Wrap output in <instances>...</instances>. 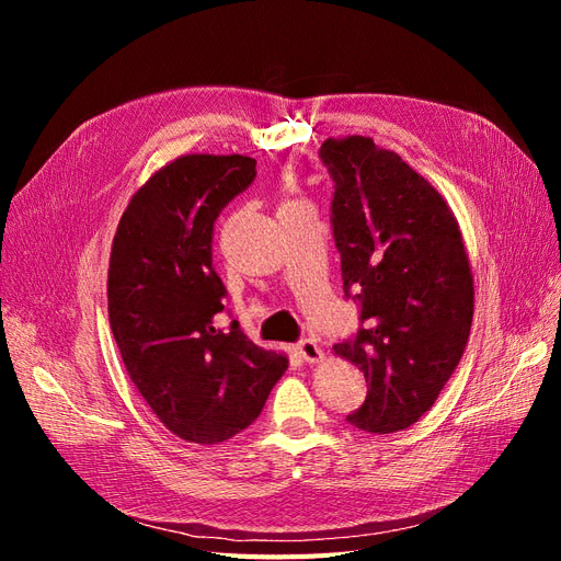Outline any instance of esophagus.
Instances as JSON below:
<instances>
[{"label":"esophagus","instance_id":"esophagus-1","mask_svg":"<svg viewBox=\"0 0 561 561\" xmlns=\"http://www.w3.org/2000/svg\"><path fill=\"white\" fill-rule=\"evenodd\" d=\"M297 353H299V358L309 365H316L322 360V348L313 342V339H304V342H299Z\"/></svg>","mask_w":561,"mask_h":561}]
</instances>
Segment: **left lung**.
<instances>
[{"instance_id": "left-lung-1", "label": "left lung", "mask_w": 561, "mask_h": 561, "mask_svg": "<svg viewBox=\"0 0 561 561\" xmlns=\"http://www.w3.org/2000/svg\"><path fill=\"white\" fill-rule=\"evenodd\" d=\"M320 159L334 180L344 293H355L365 322L353 342L332 346L367 379L346 421L398 433L435 404L468 344L474 287L463 236L445 196L371 138H330Z\"/></svg>"}]
</instances>
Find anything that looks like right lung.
I'll return each instance as SVG.
<instances>
[{
	"mask_svg": "<svg viewBox=\"0 0 561 561\" xmlns=\"http://www.w3.org/2000/svg\"><path fill=\"white\" fill-rule=\"evenodd\" d=\"M241 154H184L133 194L112 241L110 325L124 367L163 426L217 445L260 416L287 355L231 322L217 328L225 285L213 268V225L254 180Z\"/></svg>",
	"mask_w": 561,
	"mask_h": 561,
	"instance_id": "right-lung-1",
	"label": "right lung"
}]
</instances>
